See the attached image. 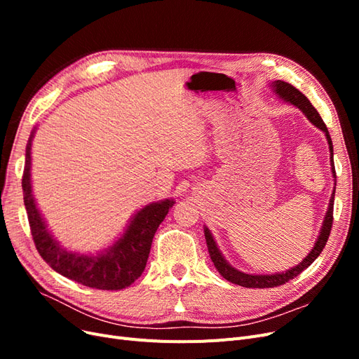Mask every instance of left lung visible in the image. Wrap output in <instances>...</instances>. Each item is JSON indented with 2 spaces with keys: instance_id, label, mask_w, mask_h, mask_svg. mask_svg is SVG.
Here are the masks:
<instances>
[{
  "instance_id": "obj_1",
  "label": "left lung",
  "mask_w": 359,
  "mask_h": 359,
  "mask_svg": "<svg viewBox=\"0 0 359 359\" xmlns=\"http://www.w3.org/2000/svg\"><path fill=\"white\" fill-rule=\"evenodd\" d=\"M273 90L274 93L280 97L281 100H285L286 103H290L293 106H297L299 111H302V114L307 116L309 121L316 126L319 130H322V132L325 133V136H327V140H328V145H330V153H331V157H330V161H331V170H332V175L334 178L335 177V168H334V148H332V140H331V136H330V132L327 126H325L323 119L320 118L319 112L314 109L313 104L310 103V100L307 99L306 95H304L299 90H297L295 86L287 83V82H283V81H274L273 82ZM334 196H335V187L332 190V194H331V199H330V205H328V211H327V215H325V220L322 223V227H320V232H319V236L316 243H314L313 248L310 250V253L304 257V260H301V262L293 266L287 271H283V273H277V274H245L243 273V271H238L236 268L231 266L229 262L224 259V256L222 255V252L219 250V247H217L214 238L210 232L208 227H203V232H205V240H206V245H208V252H210V256H211V260L214 262L217 271L223 276V278H226L227 281H231V283L233 285H240L243 287H256V289H265V287H276V286H280V285H285L287 283L289 280L295 278L297 276H299L304 269L309 268L314 260L318 259V256L322 253V250L325 247V244H327L328 238H330V233H331V226H332V211H334Z\"/></svg>"
}]
</instances>
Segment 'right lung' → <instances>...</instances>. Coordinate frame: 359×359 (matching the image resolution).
I'll use <instances>...</instances> for the list:
<instances>
[{
  "instance_id": "obj_1",
  "label": "right lung",
  "mask_w": 359,
  "mask_h": 359,
  "mask_svg": "<svg viewBox=\"0 0 359 359\" xmlns=\"http://www.w3.org/2000/svg\"><path fill=\"white\" fill-rule=\"evenodd\" d=\"M34 133L36 130H32L27 144L22 190L31 235L40 256L58 274L83 286L102 290H119L130 286L142 276L157 227L175 202L165 199L144 206L132 217L124 233L95 256L69 252L48 231L32 194L31 142Z\"/></svg>"
}]
</instances>
